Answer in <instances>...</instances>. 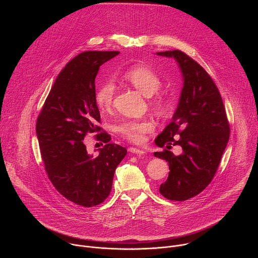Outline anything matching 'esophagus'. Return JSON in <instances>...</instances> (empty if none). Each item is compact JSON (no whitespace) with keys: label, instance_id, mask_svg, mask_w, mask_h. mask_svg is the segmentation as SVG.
<instances>
[{"label":"esophagus","instance_id":"34e87169","mask_svg":"<svg viewBox=\"0 0 258 258\" xmlns=\"http://www.w3.org/2000/svg\"><path fill=\"white\" fill-rule=\"evenodd\" d=\"M128 151H130L131 153L138 154V155H143V154H145V153H146L144 150H141V149L135 148V147H131V148H128Z\"/></svg>","mask_w":258,"mask_h":258}]
</instances>
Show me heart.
I'll list each match as a JSON object with an SVG mask.
<instances>
[{
    "mask_svg": "<svg viewBox=\"0 0 258 258\" xmlns=\"http://www.w3.org/2000/svg\"><path fill=\"white\" fill-rule=\"evenodd\" d=\"M123 79L138 89L143 95L152 97L150 104L158 115H165L170 110V99L167 95L157 93L162 80L158 73L149 65L136 64L131 66L123 75ZM115 95V86L112 81L104 82L96 91L95 99L99 109L108 110L112 105ZM116 132L124 139L133 143H142L146 135L154 131V123L148 118L124 119L115 127Z\"/></svg>",
    "mask_w": 258,
    "mask_h": 258,
    "instance_id": "heart-1",
    "label": "heart"
}]
</instances>
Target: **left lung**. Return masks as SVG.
I'll use <instances>...</instances> for the list:
<instances>
[{
  "label": "left lung",
  "mask_w": 258,
  "mask_h": 258,
  "mask_svg": "<svg viewBox=\"0 0 258 258\" xmlns=\"http://www.w3.org/2000/svg\"><path fill=\"white\" fill-rule=\"evenodd\" d=\"M156 54L174 58L183 77L172 120L155 139L161 148L182 147L179 156L167 149L154 153L168 162L170 170L159 192L168 200L185 201L211 182L229 142L230 123L216 85L198 62L179 50Z\"/></svg>",
  "instance_id": "obj_1"
}]
</instances>
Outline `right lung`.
Here are the masks:
<instances>
[{
  "label": "right lung",
  "instance_id": "obj_1",
  "mask_svg": "<svg viewBox=\"0 0 258 258\" xmlns=\"http://www.w3.org/2000/svg\"><path fill=\"white\" fill-rule=\"evenodd\" d=\"M118 51H86L58 75L36 119L45 170L55 189L67 200L85 207L104 202L112 188L114 171L126 155L124 147L98 125L95 79L99 68ZM88 133L105 143L97 157L87 154Z\"/></svg>",
  "mask_w": 258,
  "mask_h": 258
}]
</instances>
